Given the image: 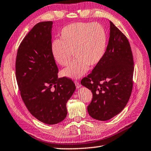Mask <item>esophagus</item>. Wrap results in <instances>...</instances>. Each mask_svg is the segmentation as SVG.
<instances>
[{
  "instance_id": "1",
  "label": "esophagus",
  "mask_w": 151,
  "mask_h": 151,
  "mask_svg": "<svg viewBox=\"0 0 151 151\" xmlns=\"http://www.w3.org/2000/svg\"><path fill=\"white\" fill-rule=\"evenodd\" d=\"M74 83H75V85H76V88H79L81 86V85L80 84V83H79L78 81H74Z\"/></svg>"
}]
</instances>
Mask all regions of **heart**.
Listing matches in <instances>:
<instances>
[{"mask_svg": "<svg viewBox=\"0 0 151 151\" xmlns=\"http://www.w3.org/2000/svg\"><path fill=\"white\" fill-rule=\"evenodd\" d=\"M59 39L52 41L50 50L54 61L62 66L69 65L72 52L74 60L61 75L78 79L101 61L106 53L108 37L105 28L99 23L74 22L66 26Z\"/></svg>", "mask_w": 151, "mask_h": 151, "instance_id": "heart-1", "label": "heart"}]
</instances>
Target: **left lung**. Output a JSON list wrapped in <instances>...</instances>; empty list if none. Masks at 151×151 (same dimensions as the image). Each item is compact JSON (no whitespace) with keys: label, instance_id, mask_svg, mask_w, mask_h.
<instances>
[{"label":"left lung","instance_id":"1","mask_svg":"<svg viewBox=\"0 0 151 151\" xmlns=\"http://www.w3.org/2000/svg\"><path fill=\"white\" fill-rule=\"evenodd\" d=\"M133 72V56L128 39L110 21L105 54L81 82L92 92V101L87 106L92 118L106 121L122 111L131 95Z\"/></svg>","mask_w":151,"mask_h":151}]
</instances>
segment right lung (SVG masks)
Here are the masks:
<instances>
[{
    "mask_svg": "<svg viewBox=\"0 0 151 151\" xmlns=\"http://www.w3.org/2000/svg\"><path fill=\"white\" fill-rule=\"evenodd\" d=\"M53 22H39L20 45L15 63L16 79L23 102L36 119L48 125L62 122L66 103L76 90L71 79L58 78V68L50 50Z\"/></svg>",
    "mask_w": 151,
    "mask_h": 151,
    "instance_id": "right-lung-1",
    "label": "right lung"
}]
</instances>
